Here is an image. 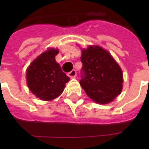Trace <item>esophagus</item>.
Returning <instances> with one entry per match:
<instances>
[{
  "label": "esophagus",
  "instance_id": "esophagus-1",
  "mask_svg": "<svg viewBox=\"0 0 149 149\" xmlns=\"http://www.w3.org/2000/svg\"><path fill=\"white\" fill-rule=\"evenodd\" d=\"M68 77H71V78H74V77L77 76V72L75 70H72V72H68Z\"/></svg>",
  "mask_w": 149,
  "mask_h": 149
}]
</instances>
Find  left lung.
<instances>
[{
    "label": "left lung",
    "instance_id": "left-lung-1",
    "mask_svg": "<svg viewBox=\"0 0 149 149\" xmlns=\"http://www.w3.org/2000/svg\"><path fill=\"white\" fill-rule=\"evenodd\" d=\"M81 53V86L96 103H110L122 92L120 66L108 51L99 46H89Z\"/></svg>",
    "mask_w": 149,
    "mask_h": 149
}]
</instances>
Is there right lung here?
Instances as JSON below:
<instances>
[{"mask_svg": "<svg viewBox=\"0 0 149 149\" xmlns=\"http://www.w3.org/2000/svg\"><path fill=\"white\" fill-rule=\"evenodd\" d=\"M58 53V49L50 48L35 59L27 70L29 89L43 101H51L58 97L70 79L55 60Z\"/></svg>", "mask_w": 149, "mask_h": 149, "instance_id": "right-lung-1", "label": "right lung"}]
</instances>
